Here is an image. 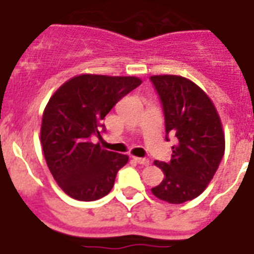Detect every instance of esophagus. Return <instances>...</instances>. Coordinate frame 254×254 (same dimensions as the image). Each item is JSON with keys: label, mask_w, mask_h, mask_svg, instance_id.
<instances>
[{"label": "esophagus", "mask_w": 254, "mask_h": 254, "mask_svg": "<svg viewBox=\"0 0 254 254\" xmlns=\"http://www.w3.org/2000/svg\"><path fill=\"white\" fill-rule=\"evenodd\" d=\"M133 159H134V161H136V163H138V164H141V165L149 164V160H148V159H145V157H133Z\"/></svg>", "instance_id": "esophagus-1"}]
</instances>
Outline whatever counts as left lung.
Listing matches in <instances>:
<instances>
[{
  "label": "left lung",
  "instance_id": "obj_1",
  "mask_svg": "<svg viewBox=\"0 0 254 254\" xmlns=\"http://www.w3.org/2000/svg\"><path fill=\"white\" fill-rule=\"evenodd\" d=\"M151 80L163 103L165 133L178 138L170 163L155 161L164 179L152 194L179 204L202 194L217 172L225 153L222 122L213 101L192 80L179 75H153Z\"/></svg>",
  "mask_w": 254,
  "mask_h": 254
}]
</instances>
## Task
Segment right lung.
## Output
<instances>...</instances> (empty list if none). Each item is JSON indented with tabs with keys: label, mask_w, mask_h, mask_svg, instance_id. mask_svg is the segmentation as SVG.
<instances>
[{
	"label": "right lung",
	"mask_w": 254,
	"mask_h": 254,
	"mask_svg": "<svg viewBox=\"0 0 254 254\" xmlns=\"http://www.w3.org/2000/svg\"><path fill=\"white\" fill-rule=\"evenodd\" d=\"M141 82L137 76L82 74L52 94L43 113L40 141L50 172L68 196L91 202L110 192L129 157L103 149L90 137L101 138L105 116Z\"/></svg>",
	"instance_id": "1"
}]
</instances>
